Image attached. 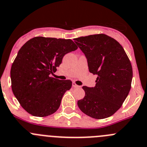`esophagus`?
<instances>
[{"label": "esophagus", "mask_w": 147, "mask_h": 147, "mask_svg": "<svg viewBox=\"0 0 147 147\" xmlns=\"http://www.w3.org/2000/svg\"><path fill=\"white\" fill-rule=\"evenodd\" d=\"M72 87H73V88H80V85H78L76 83H75V82H73V83H72Z\"/></svg>", "instance_id": "34e87169"}]
</instances>
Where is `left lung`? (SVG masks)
Wrapping results in <instances>:
<instances>
[{"label":"left lung","mask_w":147,"mask_h":147,"mask_svg":"<svg viewBox=\"0 0 147 147\" xmlns=\"http://www.w3.org/2000/svg\"><path fill=\"white\" fill-rule=\"evenodd\" d=\"M85 55L90 72L97 75L95 86L82 87L85 95L78 101L85 114L102 119L121 108L131 89V64L121 45L105 34L74 39Z\"/></svg>","instance_id":"8db88e82"}]
</instances>
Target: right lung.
<instances>
[{
    "mask_svg": "<svg viewBox=\"0 0 147 147\" xmlns=\"http://www.w3.org/2000/svg\"><path fill=\"white\" fill-rule=\"evenodd\" d=\"M78 49L71 39L34 37L19 49L11 66V88L25 111L45 117L55 113L72 81L52 77L66 54Z\"/></svg>",
    "mask_w": 147,
    "mask_h": 147,
    "instance_id": "1",
    "label": "right lung"
}]
</instances>
